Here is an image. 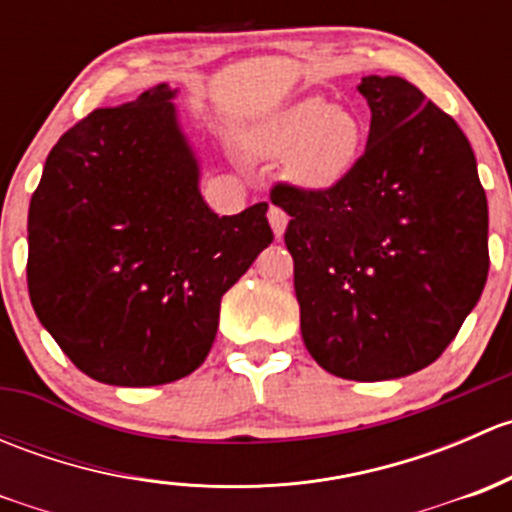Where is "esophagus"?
Segmentation results:
<instances>
[{"label":"esophagus","mask_w":512,"mask_h":512,"mask_svg":"<svg viewBox=\"0 0 512 512\" xmlns=\"http://www.w3.org/2000/svg\"><path fill=\"white\" fill-rule=\"evenodd\" d=\"M267 218H270V225H272V232H275V237H282L287 230V213L282 208H277V205H270V210H267Z\"/></svg>","instance_id":"obj_1"}]
</instances>
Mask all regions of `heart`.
Wrapping results in <instances>:
<instances>
[{"mask_svg": "<svg viewBox=\"0 0 512 512\" xmlns=\"http://www.w3.org/2000/svg\"><path fill=\"white\" fill-rule=\"evenodd\" d=\"M267 156L287 153L285 173L304 190H332L352 175L364 148V123L354 111L304 98L282 108L252 141Z\"/></svg>", "mask_w": 512, "mask_h": 512, "instance_id": "obj_1", "label": "heart"}]
</instances>
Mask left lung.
Here are the masks:
<instances>
[{
	"label": "left lung",
	"instance_id": "8db88e82",
	"mask_svg": "<svg viewBox=\"0 0 512 512\" xmlns=\"http://www.w3.org/2000/svg\"><path fill=\"white\" fill-rule=\"evenodd\" d=\"M366 151L344 183H275L307 352L352 381L401 379L456 339L488 280V200L448 113L401 76H364Z\"/></svg>",
	"mask_w": 512,
	"mask_h": 512
}]
</instances>
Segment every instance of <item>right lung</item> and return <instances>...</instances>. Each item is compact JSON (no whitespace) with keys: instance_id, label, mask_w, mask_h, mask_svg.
Returning <instances> with one entry per match:
<instances>
[{"instance_id":"1","label":"right lung","mask_w":512,"mask_h":512,"mask_svg":"<svg viewBox=\"0 0 512 512\" xmlns=\"http://www.w3.org/2000/svg\"><path fill=\"white\" fill-rule=\"evenodd\" d=\"M165 84L59 138L29 203L34 312L86 376L158 386L193 374L220 299L275 240L267 203L218 215Z\"/></svg>"}]
</instances>
